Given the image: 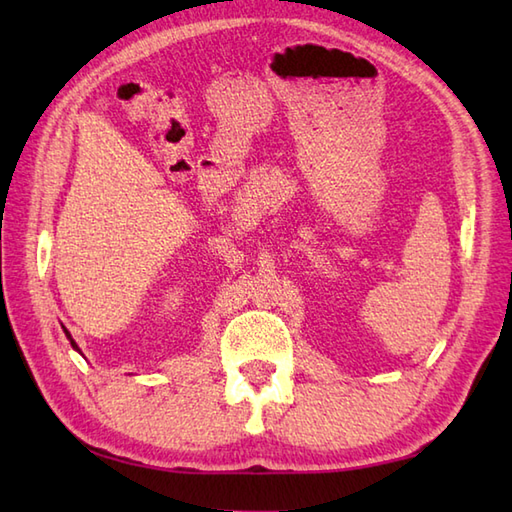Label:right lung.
Here are the masks:
<instances>
[{
    "label": "right lung",
    "mask_w": 512,
    "mask_h": 512,
    "mask_svg": "<svg viewBox=\"0 0 512 512\" xmlns=\"http://www.w3.org/2000/svg\"><path fill=\"white\" fill-rule=\"evenodd\" d=\"M61 328H63V325H61ZM63 332H65V336H68V341H70V345L74 347V350L81 354V350H79V345H76V343H74V339H72V336H70V332H68V330H65V328H63Z\"/></svg>",
    "instance_id": "right-lung-1"
}]
</instances>
